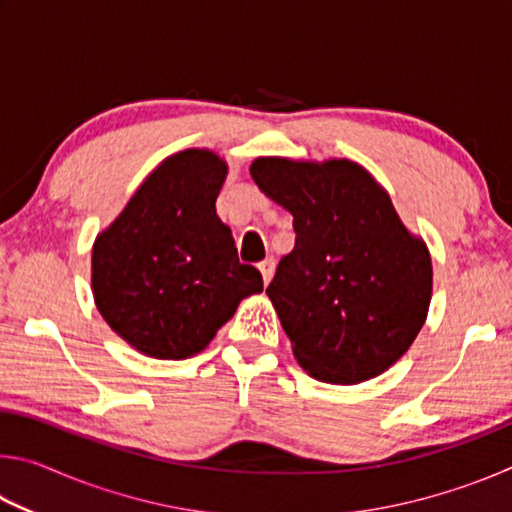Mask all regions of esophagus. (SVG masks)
Segmentation results:
<instances>
[{"label": "esophagus", "instance_id": "esophagus-1", "mask_svg": "<svg viewBox=\"0 0 512 512\" xmlns=\"http://www.w3.org/2000/svg\"><path fill=\"white\" fill-rule=\"evenodd\" d=\"M259 273L264 277V284H268L273 280V273H275V259H264L262 264H259Z\"/></svg>", "mask_w": 512, "mask_h": 512}]
</instances>
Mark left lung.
Returning <instances> with one entry per match:
<instances>
[{
    "instance_id": "obj_1",
    "label": "left lung",
    "mask_w": 512,
    "mask_h": 512,
    "mask_svg": "<svg viewBox=\"0 0 512 512\" xmlns=\"http://www.w3.org/2000/svg\"><path fill=\"white\" fill-rule=\"evenodd\" d=\"M250 176L293 214L296 246L266 296L309 377L352 386L393 366L429 314L433 268L375 176L348 158H257Z\"/></svg>"
}]
</instances>
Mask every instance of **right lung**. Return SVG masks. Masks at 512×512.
I'll list each match as a JSON object with an SVG mask.
<instances>
[{
	"label": "right lung",
	"instance_id": "1",
	"mask_svg": "<svg viewBox=\"0 0 512 512\" xmlns=\"http://www.w3.org/2000/svg\"><path fill=\"white\" fill-rule=\"evenodd\" d=\"M228 162L210 149L164 158L92 246V296L112 332L153 359L203 352L239 302L262 293L216 214Z\"/></svg>",
	"mask_w": 512,
	"mask_h": 512
}]
</instances>
